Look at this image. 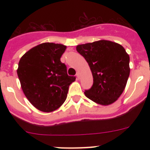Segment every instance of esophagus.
I'll list each match as a JSON object with an SVG mask.
<instances>
[{"mask_svg": "<svg viewBox=\"0 0 150 150\" xmlns=\"http://www.w3.org/2000/svg\"><path fill=\"white\" fill-rule=\"evenodd\" d=\"M76 78H77L78 79H79V72H76Z\"/></svg>", "mask_w": 150, "mask_h": 150, "instance_id": "1", "label": "esophagus"}]
</instances>
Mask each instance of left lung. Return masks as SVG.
<instances>
[{"label":"left lung","mask_w":150,"mask_h":150,"mask_svg":"<svg viewBox=\"0 0 150 150\" xmlns=\"http://www.w3.org/2000/svg\"><path fill=\"white\" fill-rule=\"evenodd\" d=\"M76 51L88 62L93 85L86 96L101 105L116 101L124 91L130 74L129 55L122 46L112 41H95L76 46Z\"/></svg>","instance_id":"8db88e82"}]
</instances>
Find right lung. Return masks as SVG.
<instances>
[{
	"label": "right lung",
	"instance_id": "add662e5",
	"mask_svg": "<svg viewBox=\"0 0 150 150\" xmlns=\"http://www.w3.org/2000/svg\"><path fill=\"white\" fill-rule=\"evenodd\" d=\"M66 46L43 43L34 46L21 58L17 74L22 91L34 107L52 112L67 98L69 86L76 77L67 75L61 62Z\"/></svg>",
	"mask_w": 150,
	"mask_h": 150
}]
</instances>
